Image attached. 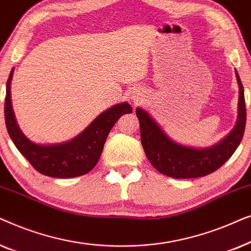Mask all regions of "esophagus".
Segmentation results:
<instances>
[{"mask_svg": "<svg viewBox=\"0 0 251 251\" xmlns=\"http://www.w3.org/2000/svg\"><path fill=\"white\" fill-rule=\"evenodd\" d=\"M132 99H133V102H136V104H138L143 100V96L140 94H135L132 96Z\"/></svg>", "mask_w": 251, "mask_h": 251, "instance_id": "1", "label": "esophagus"}]
</instances>
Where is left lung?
Returning <instances> with one entry per match:
<instances>
[{
	"instance_id": "obj_1",
	"label": "left lung",
	"mask_w": 251,
	"mask_h": 251,
	"mask_svg": "<svg viewBox=\"0 0 251 251\" xmlns=\"http://www.w3.org/2000/svg\"><path fill=\"white\" fill-rule=\"evenodd\" d=\"M235 75L240 88L238 122L227 137L209 149L197 150L173 142L147 112L142 108L136 109L143 149L159 173L177 179L203 177L221 168L232 156L242 140L247 119L245 92L236 71Z\"/></svg>"
}]
</instances>
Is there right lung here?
Wrapping results in <instances>:
<instances>
[{"label": "right lung", "mask_w": 251, "mask_h": 251, "mask_svg": "<svg viewBox=\"0 0 251 251\" xmlns=\"http://www.w3.org/2000/svg\"><path fill=\"white\" fill-rule=\"evenodd\" d=\"M13 68L6 82L4 102L5 125L10 138L34 169L44 176L71 178L88 174L97 164L109 131L123 114L131 113L128 102H122L102 112L83 132L67 143L37 145L27 139L17 125L10 97Z\"/></svg>", "instance_id": "right-lung-1"}]
</instances>
